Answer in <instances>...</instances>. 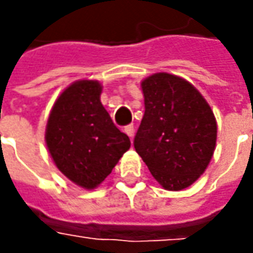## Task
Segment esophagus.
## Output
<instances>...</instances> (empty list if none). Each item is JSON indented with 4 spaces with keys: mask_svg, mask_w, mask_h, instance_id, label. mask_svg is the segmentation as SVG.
Segmentation results:
<instances>
[{
    "mask_svg": "<svg viewBox=\"0 0 253 253\" xmlns=\"http://www.w3.org/2000/svg\"><path fill=\"white\" fill-rule=\"evenodd\" d=\"M124 131H125V133H126L129 138H132V136H133V131H135V126H133L132 124H129V125H126V126L124 128Z\"/></svg>",
    "mask_w": 253,
    "mask_h": 253,
    "instance_id": "esophagus-1",
    "label": "esophagus"
}]
</instances>
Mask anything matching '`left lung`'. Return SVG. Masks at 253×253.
<instances>
[{
  "mask_svg": "<svg viewBox=\"0 0 253 253\" xmlns=\"http://www.w3.org/2000/svg\"><path fill=\"white\" fill-rule=\"evenodd\" d=\"M145 114L135 151L166 190L191 186L212 158L217 122L207 101L189 82L156 73L142 82Z\"/></svg>",
  "mask_w": 253,
  "mask_h": 253,
  "instance_id": "left-lung-1",
  "label": "left lung"
}]
</instances>
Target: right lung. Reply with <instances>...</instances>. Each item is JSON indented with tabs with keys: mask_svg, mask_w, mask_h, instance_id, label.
Here are the masks:
<instances>
[{
	"mask_svg": "<svg viewBox=\"0 0 253 253\" xmlns=\"http://www.w3.org/2000/svg\"><path fill=\"white\" fill-rule=\"evenodd\" d=\"M101 84L76 82L54 102L46 145L57 169L84 189L97 187L131 148L100 101Z\"/></svg>",
	"mask_w": 253,
	"mask_h": 253,
	"instance_id": "1",
	"label": "right lung"
}]
</instances>
